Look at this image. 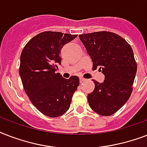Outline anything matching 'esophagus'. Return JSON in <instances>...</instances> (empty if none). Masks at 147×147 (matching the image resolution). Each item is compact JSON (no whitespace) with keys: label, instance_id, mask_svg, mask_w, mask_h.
I'll list each match as a JSON object with an SVG mask.
<instances>
[{"label":"esophagus","instance_id":"esophagus-1","mask_svg":"<svg viewBox=\"0 0 147 147\" xmlns=\"http://www.w3.org/2000/svg\"><path fill=\"white\" fill-rule=\"evenodd\" d=\"M85 80H86V79H85V78H79V82H80V83L84 82H85Z\"/></svg>","mask_w":147,"mask_h":147}]
</instances>
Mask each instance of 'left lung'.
<instances>
[{
	"instance_id": "1",
	"label": "left lung",
	"mask_w": 147,
	"mask_h": 147,
	"mask_svg": "<svg viewBox=\"0 0 147 147\" xmlns=\"http://www.w3.org/2000/svg\"><path fill=\"white\" fill-rule=\"evenodd\" d=\"M93 62V69L105 75L102 83L93 80L94 89L88 94L94 111L110 116L125 105L132 93L137 65L134 52L121 36L107 31L79 35Z\"/></svg>"
}]
</instances>
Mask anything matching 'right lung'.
<instances>
[{
  "label": "right lung",
  "mask_w": 147,
  "mask_h": 147,
  "mask_svg": "<svg viewBox=\"0 0 147 147\" xmlns=\"http://www.w3.org/2000/svg\"><path fill=\"white\" fill-rule=\"evenodd\" d=\"M78 35L47 31L33 37L20 55L19 73L30 100L41 113L57 117L69 110L79 78L56 73L61 49Z\"/></svg>",
  "instance_id": "add662e5"
}]
</instances>
